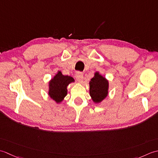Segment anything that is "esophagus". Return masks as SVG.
<instances>
[{"label": "esophagus", "mask_w": 158, "mask_h": 158, "mask_svg": "<svg viewBox=\"0 0 158 158\" xmlns=\"http://www.w3.org/2000/svg\"><path fill=\"white\" fill-rule=\"evenodd\" d=\"M76 79L78 80V82H82V80H83V73L81 72H77L76 73Z\"/></svg>", "instance_id": "esophagus-1"}]
</instances>
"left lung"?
<instances>
[{
  "label": "left lung",
  "mask_w": 158,
  "mask_h": 158,
  "mask_svg": "<svg viewBox=\"0 0 158 158\" xmlns=\"http://www.w3.org/2000/svg\"><path fill=\"white\" fill-rule=\"evenodd\" d=\"M90 95L96 103L102 102L108 95V83L104 77L96 72L90 81Z\"/></svg>",
  "instance_id": "obj_1"
}]
</instances>
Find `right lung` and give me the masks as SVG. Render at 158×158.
<instances>
[{
	"label": "right lung",
	"mask_w": 158,
	"mask_h": 158,
	"mask_svg": "<svg viewBox=\"0 0 158 158\" xmlns=\"http://www.w3.org/2000/svg\"><path fill=\"white\" fill-rule=\"evenodd\" d=\"M74 81L71 76H63L60 72L51 80L50 82L49 95L57 103L60 102L67 95V86L69 83Z\"/></svg>",
	"instance_id": "right-lung-1"
}]
</instances>
